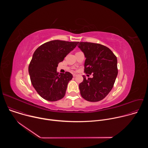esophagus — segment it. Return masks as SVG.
Returning a JSON list of instances; mask_svg holds the SVG:
<instances>
[{
  "instance_id": "obj_1",
  "label": "esophagus",
  "mask_w": 148,
  "mask_h": 148,
  "mask_svg": "<svg viewBox=\"0 0 148 148\" xmlns=\"http://www.w3.org/2000/svg\"><path fill=\"white\" fill-rule=\"evenodd\" d=\"M76 76H77V75L76 74H73V77H76Z\"/></svg>"
}]
</instances>
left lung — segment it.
I'll return each instance as SVG.
<instances>
[{
  "mask_svg": "<svg viewBox=\"0 0 148 148\" xmlns=\"http://www.w3.org/2000/svg\"><path fill=\"white\" fill-rule=\"evenodd\" d=\"M78 47L86 58V74H93L92 78L84 79L79 85L82 97L90 102L103 99L113 88L118 75L117 58L107 47L100 44L80 42Z\"/></svg>",
  "mask_w": 148,
  "mask_h": 148,
  "instance_id": "obj_1",
  "label": "left lung"
}]
</instances>
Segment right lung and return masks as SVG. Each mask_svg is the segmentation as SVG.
Masks as SVG:
<instances>
[{
    "label": "right lung",
    "instance_id": "obj_1",
    "mask_svg": "<svg viewBox=\"0 0 148 148\" xmlns=\"http://www.w3.org/2000/svg\"><path fill=\"white\" fill-rule=\"evenodd\" d=\"M78 43L52 40L41 45L34 51L29 73L33 87L45 99L56 101L64 97L73 75L69 72L58 74L57 67Z\"/></svg>",
    "mask_w": 148,
    "mask_h": 148
}]
</instances>
